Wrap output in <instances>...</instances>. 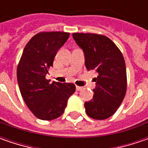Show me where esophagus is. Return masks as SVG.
<instances>
[{
    "label": "esophagus",
    "mask_w": 148,
    "mask_h": 148,
    "mask_svg": "<svg viewBox=\"0 0 148 148\" xmlns=\"http://www.w3.org/2000/svg\"><path fill=\"white\" fill-rule=\"evenodd\" d=\"M83 89V87H82V86H76V90H77V91H80V90H82Z\"/></svg>",
    "instance_id": "obj_1"
}]
</instances>
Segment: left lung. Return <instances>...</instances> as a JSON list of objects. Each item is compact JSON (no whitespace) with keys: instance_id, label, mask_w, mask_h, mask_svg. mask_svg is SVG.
<instances>
[{"instance_id":"1","label":"left lung","mask_w":148,"mask_h":148,"mask_svg":"<svg viewBox=\"0 0 148 148\" xmlns=\"http://www.w3.org/2000/svg\"><path fill=\"white\" fill-rule=\"evenodd\" d=\"M72 37L83 50L86 69L98 73L93 99L85 103L86 113L94 119H106L116 112L126 94V66L122 53L104 35L74 33Z\"/></svg>"}]
</instances>
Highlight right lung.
I'll return each instance as SVG.
<instances>
[{
  "instance_id": "right-lung-1",
  "label": "right lung",
  "mask_w": 148,
  "mask_h": 148,
  "mask_svg": "<svg viewBox=\"0 0 148 148\" xmlns=\"http://www.w3.org/2000/svg\"><path fill=\"white\" fill-rule=\"evenodd\" d=\"M70 34L41 32L26 44L17 66L20 93L32 113L42 120H53L65 110L67 100L76 90L72 83H49V69Z\"/></svg>"
}]
</instances>
